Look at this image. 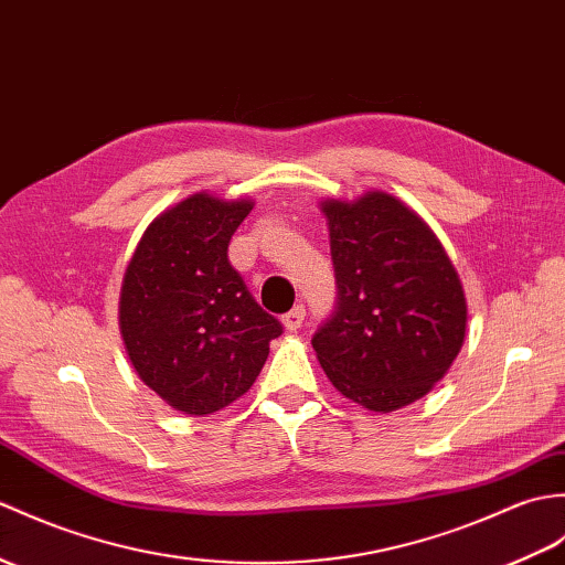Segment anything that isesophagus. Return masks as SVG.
Here are the masks:
<instances>
[{"mask_svg":"<svg viewBox=\"0 0 565 565\" xmlns=\"http://www.w3.org/2000/svg\"><path fill=\"white\" fill-rule=\"evenodd\" d=\"M303 320H306V306H296V308L288 310L284 318H281V322H284V327H286L288 332L300 330V327H303Z\"/></svg>","mask_w":565,"mask_h":565,"instance_id":"obj_1","label":"esophagus"}]
</instances>
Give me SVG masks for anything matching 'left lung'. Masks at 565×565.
<instances>
[{
	"label": "left lung",
	"instance_id": "8db88e82",
	"mask_svg": "<svg viewBox=\"0 0 565 565\" xmlns=\"http://www.w3.org/2000/svg\"><path fill=\"white\" fill-rule=\"evenodd\" d=\"M337 303L312 349L332 385L371 412L424 397L465 342L457 271L426 223L385 192L324 202Z\"/></svg>",
	"mask_w": 565,
	"mask_h": 565
}]
</instances>
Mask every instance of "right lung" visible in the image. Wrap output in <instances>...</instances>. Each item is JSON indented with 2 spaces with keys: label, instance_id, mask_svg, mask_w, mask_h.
Wrapping results in <instances>:
<instances>
[{
  "label": "right lung",
  "instance_id": "add662e5",
  "mask_svg": "<svg viewBox=\"0 0 565 565\" xmlns=\"http://www.w3.org/2000/svg\"><path fill=\"white\" fill-rule=\"evenodd\" d=\"M250 202L192 194L143 233L129 262L120 330L139 377L173 409L204 416L245 395L284 327L233 269Z\"/></svg>",
  "mask_w": 565,
  "mask_h": 565
}]
</instances>
